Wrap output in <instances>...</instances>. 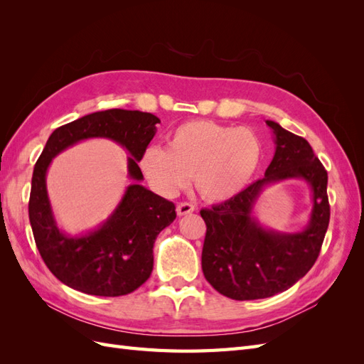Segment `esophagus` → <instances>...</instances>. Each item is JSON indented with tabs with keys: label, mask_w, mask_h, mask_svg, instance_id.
I'll list each match as a JSON object with an SVG mask.
<instances>
[{
	"label": "esophagus",
	"mask_w": 364,
	"mask_h": 364,
	"mask_svg": "<svg viewBox=\"0 0 364 364\" xmlns=\"http://www.w3.org/2000/svg\"><path fill=\"white\" fill-rule=\"evenodd\" d=\"M194 209H196V208H194L193 203L183 202V203H179L178 208H176V213H178L179 217H182V215H186V214H191V213L194 211Z\"/></svg>",
	"instance_id": "obj_1"
}]
</instances>
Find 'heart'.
I'll return each mask as SVG.
<instances>
[{
  "label": "heart",
  "instance_id": "1",
  "mask_svg": "<svg viewBox=\"0 0 364 364\" xmlns=\"http://www.w3.org/2000/svg\"><path fill=\"white\" fill-rule=\"evenodd\" d=\"M264 158L255 130L194 119L170 132L168 149L149 146L139 168L151 188L173 196L193 176L196 190L209 202H225L245 191Z\"/></svg>",
  "mask_w": 364,
  "mask_h": 364
}]
</instances>
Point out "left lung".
<instances>
[{"mask_svg": "<svg viewBox=\"0 0 364 364\" xmlns=\"http://www.w3.org/2000/svg\"><path fill=\"white\" fill-rule=\"evenodd\" d=\"M274 155L264 178L211 209H202L206 237L202 270L206 281L235 301L264 299L289 290L316 262L329 223L328 174L302 136L267 119ZM304 180L312 193L306 228L284 233L264 227L255 215L262 191L282 180Z\"/></svg>", "mask_w": 364, "mask_h": 364, "instance_id": "1", "label": "left lung"}]
</instances>
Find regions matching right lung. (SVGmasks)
Wrapping results in <instances>:
<instances>
[{
	"label": "right lung",
	"instance_id": "obj_1",
	"mask_svg": "<svg viewBox=\"0 0 364 364\" xmlns=\"http://www.w3.org/2000/svg\"><path fill=\"white\" fill-rule=\"evenodd\" d=\"M161 119L149 112L109 109L77 118L50 135L33 170L28 217L43 262L60 282L92 296H123L141 287L153 270V245L176 218L174 203L139 182V158ZM92 137L111 139L129 153L132 183L105 223L82 235L62 231L46 191V173L62 151Z\"/></svg>",
	"mask_w": 364,
	"mask_h": 364
}]
</instances>
